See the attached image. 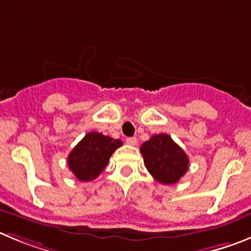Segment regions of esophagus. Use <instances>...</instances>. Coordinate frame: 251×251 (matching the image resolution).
<instances>
[{
	"label": "esophagus",
	"instance_id": "esophagus-1",
	"mask_svg": "<svg viewBox=\"0 0 251 251\" xmlns=\"http://www.w3.org/2000/svg\"><path fill=\"white\" fill-rule=\"evenodd\" d=\"M126 144H127V145H131V146L136 145L137 139L136 137H127V139H126Z\"/></svg>",
	"mask_w": 251,
	"mask_h": 251
}]
</instances>
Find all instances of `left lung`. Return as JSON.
<instances>
[{"label":"left lung","instance_id":"1","mask_svg":"<svg viewBox=\"0 0 251 251\" xmlns=\"http://www.w3.org/2000/svg\"><path fill=\"white\" fill-rule=\"evenodd\" d=\"M140 151L148 171L160 184H175L189 169L185 151L166 134L153 135L142 144Z\"/></svg>","mask_w":251,"mask_h":251}]
</instances>
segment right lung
<instances>
[{
    "label": "right lung",
    "mask_w": 251,
    "mask_h": 251,
    "mask_svg": "<svg viewBox=\"0 0 251 251\" xmlns=\"http://www.w3.org/2000/svg\"><path fill=\"white\" fill-rule=\"evenodd\" d=\"M121 145V140L91 131L70 152L69 169L80 181H91L102 173L114 151Z\"/></svg>",
    "instance_id": "add662e5"
}]
</instances>
